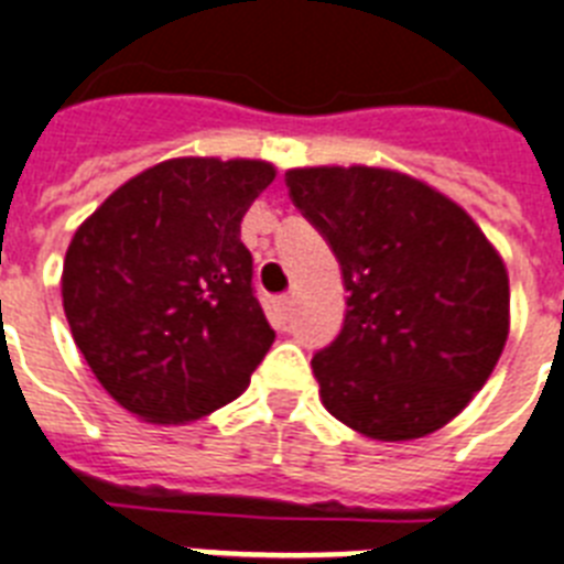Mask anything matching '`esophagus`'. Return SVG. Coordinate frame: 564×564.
I'll list each match as a JSON object with an SVG mask.
<instances>
[{"label":"esophagus","instance_id":"1","mask_svg":"<svg viewBox=\"0 0 564 564\" xmlns=\"http://www.w3.org/2000/svg\"><path fill=\"white\" fill-rule=\"evenodd\" d=\"M291 311H293L291 296H279V300L273 302V314H276L279 325H285L288 319H291Z\"/></svg>","mask_w":564,"mask_h":564}]
</instances>
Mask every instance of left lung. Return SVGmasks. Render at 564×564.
Here are the masks:
<instances>
[{
  "mask_svg": "<svg viewBox=\"0 0 564 564\" xmlns=\"http://www.w3.org/2000/svg\"><path fill=\"white\" fill-rule=\"evenodd\" d=\"M285 184L348 291L343 328L311 360L323 406L377 441L441 430L507 343L501 256L458 204L403 172L305 166Z\"/></svg>",
  "mask_w": 564,
  "mask_h": 564,
  "instance_id": "obj_1",
  "label": "left lung"
}]
</instances>
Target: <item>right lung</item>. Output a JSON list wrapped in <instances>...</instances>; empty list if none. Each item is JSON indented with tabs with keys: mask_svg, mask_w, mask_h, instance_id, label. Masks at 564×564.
Returning a JSON list of instances; mask_svg holds the SVG:
<instances>
[{
	"mask_svg": "<svg viewBox=\"0 0 564 564\" xmlns=\"http://www.w3.org/2000/svg\"><path fill=\"white\" fill-rule=\"evenodd\" d=\"M273 178L268 161L172 158L126 181L74 232L65 319L132 415L198 421L248 389L276 332L239 236Z\"/></svg>",
	"mask_w": 564,
	"mask_h": 564,
	"instance_id": "obj_1",
	"label": "right lung"
}]
</instances>
